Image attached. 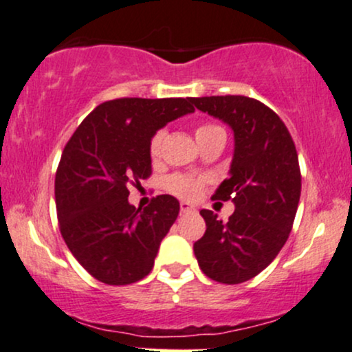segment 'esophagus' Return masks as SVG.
<instances>
[{"instance_id":"1","label":"esophagus","mask_w":352,"mask_h":352,"mask_svg":"<svg viewBox=\"0 0 352 352\" xmlns=\"http://www.w3.org/2000/svg\"><path fill=\"white\" fill-rule=\"evenodd\" d=\"M180 211H182V213H193L195 206L190 205V203H187V201H182L180 203Z\"/></svg>"}]
</instances>
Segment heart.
<instances>
[{
  "mask_svg": "<svg viewBox=\"0 0 352 352\" xmlns=\"http://www.w3.org/2000/svg\"><path fill=\"white\" fill-rule=\"evenodd\" d=\"M224 135L223 128H219L217 124H201L198 126L197 131H195V138H197V142L203 141V139H208L213 138V135ZM164 131H159L152 135L151 144H149V152L152 157L159 154L160 151V144L164 141ZM167 188L170 190L172 193L179 195V197L184 198H193L197 197V193L200 192L201 188V180L200 179H195V177L190 175H173L170 179L167 180Z\"/></svg>",
  "mask_w": 352,
  "mask_h": 352,
  "instance_id": "1",
  "label": "heart"
}]
</instances>
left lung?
<instances>
[{
  "instance_id": "left-lung-1",
  "label": "left lung",
  "mask_w": 352,
  "mask_h": 352,
  "mask_svg": "<svg viewBox=\"0 0 352 352\" xmlns=\"http://www.w3.org/2000/svg\"><path fill=\"white\" fill-rule=\"evenodd\" d=\"M192 103L234 135L230 177L213 195L234 203V213L223 223L213 211L201 210L206 231L193 252L206 277L241 283L267 267L289 239L302 192L298 155L289 129L261 101L228 95Z\"/></svg>"
}]
</instances>
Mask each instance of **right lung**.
I'll use <instances>...</instances> for the list:
<instances>
[{
    "instance_id": "obj_1",
    "label": "right lung",
    "mask_w": 352,
    "mask_h": 352,
    "mask_svg": "<svg viewBox=\"0 0 352 352\" xmlns=\"http://www.w3.org/2000/svg\"><path fill=\"white\" fill-rule=\"evenodd\" d=\"M192 98H120L101 103L67 142L55 175V203L62 238L96 280L128 285L154 267L180 211L172 195L135 208L129 182L152 170V135L195 111Z\"/></svg>"
}]
</instances>
